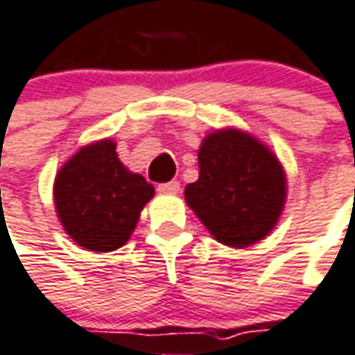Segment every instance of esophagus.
I'll return each instance as SVG.
<instances>
[{
  "mask_svg": "<svg viewBox=\"0 0 355 355\" xmlns=\"http://www.w3.org/2000/svg\"><path fill=\"white\" fill-rule=\"evenodd\" d=\"M178 190H180L178 180H171V182H163V184L157 186V192L159 194H177Z\"/></svg>",
  "mask_w": 355,
  "mask_h": 355,
  "instance_id": "1",
  "label": "esophagus"
}]
</instances>
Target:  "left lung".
Returning <instances> with one entry per match:
<instances>
[{
  "instance_id": "8db88e82",
  "label": "left lung",
  "mask_w": 355,
  "mask_h": 355,
  "mask_svg": "<svg viewBox=\"0 0 355 355\" xmlns=\"http://www.w3.org/2000/svg\"><path fill=\"white\" fill-rule=\"evenodd\" d=\"M200 178L184 196L220 244L244 248L267 236L286 198L279 159L240 130H217L198 152Z\"/></svg>"
}]
</instances>
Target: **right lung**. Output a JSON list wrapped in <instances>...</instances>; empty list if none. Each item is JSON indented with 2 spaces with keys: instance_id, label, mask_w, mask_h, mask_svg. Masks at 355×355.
<instances>
[{
  "instance_id": "obj_1",
  "label": "right lung",
  "mask_w": 355,
  "mask_h": 355,
  "mask_svg": "<svg viewBox=\"0 0 355 355\" xmlns=\"http://www.w3.org/2000/svg\"><path fill=\"white\" fill-rule=\"evenodd\" d=\"M153 186L126 171L111 140L83 148L59 171L53 186L57 215L76 244L113 252L135 230Z\"/></svg>"
}]
</instances>
